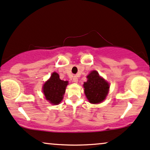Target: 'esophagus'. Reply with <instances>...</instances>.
Here are the masks:
<instances>
[{"label": "esophagus", "mask_w": 150, "mask_h": 150, "mask_svg": "<svg viewBox=\"0 0 150 150\" xmlns=\"http://www.w3.org/2000/svg\"><path fill=\"white\" fill-rule=\"evenodd\" d=\"M78 78L76 76H74L73 77V82L74 83H78Z\"/></svg>", "instance_id": "34e87169"}]
</instances>
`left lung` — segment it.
<instances>
[{
    "mask_svg": "<svg viewBox=\"0 0 150 150\" xmlns=\"http://www.w3.org/2000/svg\"><path fill=\"white\" fill-rule=\"evenodd\" d=\"M88 81L83 84L87 99L92 103H101L106 99L109 90V84L99 76L97 71H92L87 76Z\"/></svg>",
    "mask_w": 150,
    "mask_h": 150,
    "instance_id": "1",
    "label": "left lung"
}]
</instances>
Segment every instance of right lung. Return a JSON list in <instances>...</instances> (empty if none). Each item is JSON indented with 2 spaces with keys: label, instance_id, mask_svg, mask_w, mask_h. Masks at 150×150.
Segmentation results:
<instances>
[{
  "label": "right lung",
  "instance_id": "obj_1",
  "mask_svg": "<svg viewBox=\"0 0 150 150\" xmlns=\"http://www.w3.org/2000/svg\"><path fill=\"white\" fill-rule=\"evenodd\" d=\"M67 84L68 81L60 80L58 74L53 72L49 80L43 86V92L46 99L53 105L60 103L63 99Z\"/></svg>",
  "mask_w": 150,
  "mask_h": 150
}]
</instances>
